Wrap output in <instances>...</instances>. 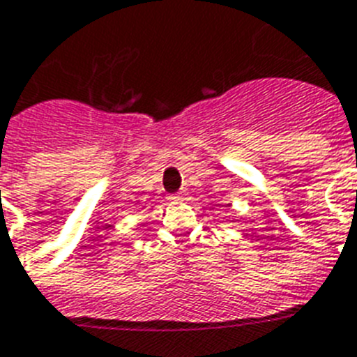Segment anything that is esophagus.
<instances>
[{"label": "esophagus", "mask_w": 357, "mask_h": 357, "mask_svg": "<svg viewBox=\"0 0 357 357\" xmlns=\"http://www.w3.org/2000/svg\"><path fill=\"white\" fill-rule=\"evenodd\" d=\"M185 196H187V192H185V190H179V192H176V194H174L172 198H174V199H183Z\"/></svg>", "instance_id": "1"}]
</instances>
